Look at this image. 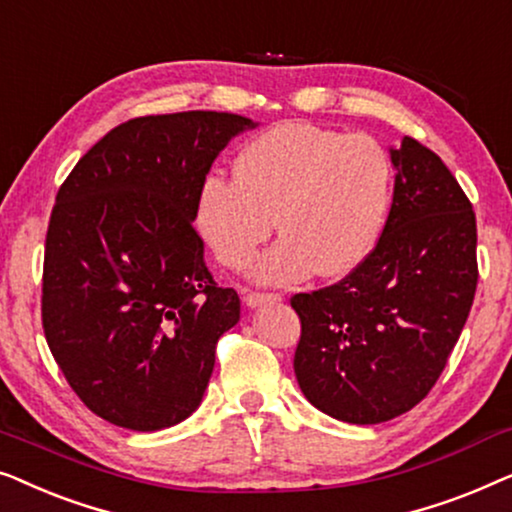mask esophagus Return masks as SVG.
I'll list each match as a JSON object with an SVG mask.
<instances>
[{
	"mask_svg": "<svg viewBox=\"0 0 512 512\" xmlns=\"http://www.w3.org/2000/svg\"><path fill=\"white\" fill-rule=\"evenodd\" d=\"M277 293H256V291H249L244 293V303H247V307H251V310H256V307H263V305H272V303H279Z\"/></svg>",
	"mask_w": 512,
	"mask_h": 512,
	"instance_id": "34e87169",
	"label": "esophagus"
}]
</instances>
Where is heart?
<instances>
[{
	"mask_svg": "<svg viewBox=\"0 0 512 512\" xmlns=\"http://www.w3.org/2000/svg\"><path fill=\"white\" fill-rule=\"evenodd\" d=\"M391 202V160L377 139L279 123L251 139L235 179L212 174L198 193V230L223 265L242 270L272 228L282 233L256 263L265 284L354 272L380 242Z\"/></svg>",
	"mask_w": 512,
	"mask_h": 512,
	"instance_id": "obj_1",
	"label": "heart"
}]
</instances>
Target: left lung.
<instances>
[{
	"label": "left lung",
	"mask_w": 512,
	"mask_h": 512,
	"mask_svg": "<svg viewBox=\"0 0 512 512\" xmlns=\"http://www.w3.org/2000/svg\"><path fill=\"white\" fill-rule=\"evenodd\" d=\"M394 198L382 237L340 284L298 293V387L347 424L389 422L443 373L471 312L475 214L457 179L412 137L389 149Z\"/></svg>",
	"instance_id": "obj_1"
}]
</instances>
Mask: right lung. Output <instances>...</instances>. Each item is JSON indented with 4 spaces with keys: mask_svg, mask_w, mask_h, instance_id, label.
Here are the masks:
<instances>
[{
    "mask_svg": "<svg viewBox=\"0 0 512 512\" xmlns=\"http://www.w3.org/2000/svg\"><path fill=\"white\" fill-rule=\"evenodd\" d=\"M258 123L226 111L142 116L107 132L60 186L44 256L46 342L95 415L130 431L191 417L240 298L205 265L198 193Z\"/></svg>",
    "mask_w": 512,
    "mask_h": 512,
    "instance_id": "add662e5",
    "label": "right lung"
}]
</instances>
